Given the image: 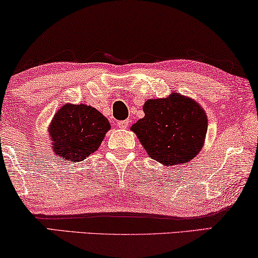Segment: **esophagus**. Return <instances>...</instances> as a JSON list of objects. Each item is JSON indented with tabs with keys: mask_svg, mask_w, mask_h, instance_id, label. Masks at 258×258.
Here are the masks:
<instances>
[{
	"mask_svg": "<svg viewBox=\"0 0 258 258\" xmlns=\"http://www.w3.org/2000/svg\"><path fill=\"white\" fill-rule=\"evenodd\" d=\"M117 125H118V128L125 129V128H128L129 121H128V119H124V121H119V122H117Z\"/></svg>",
	"mask_w": 258,
	"mask_h": 258,
	"instance_id": "esophagus-1",
	"label": "esophagus"
}]
</instances>
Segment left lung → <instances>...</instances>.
<instances>
[{
    "label": "left lung",
    "mask_w": 258,
    "mask_h": 258,
    "mask_svg": "<svg viewBox=\"0 0 258 258\" xmlns=\"http://www.w3.org/2000/svg\"><path fill=\"white\" fill-rule=\"evenodd\" d=\"M145 117L132 126L150 158L166 166L188 162L203 148L207 116L195 100L179 93L148 99Z\"/></svg>",
    "instance_id": "1"
}]
</instances>
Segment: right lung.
Listing matches in <instances>:
<instances>
[{"label": "right lung", "mask_w": 258, "mask_h": 258, "mask_svg": "<svg viewBox=\"0 0 258 258\" xmlns=\"http://www.w3.org/2000/svg\"><path fill=\"white\" fill-rule=\"evenodd\" d=\"M110 128L108 119L92 106L66 104L49 126L53 150L68 161H83L99 148Z\"/></svg>", "instance_id": "obj_1"}]
</instances>
